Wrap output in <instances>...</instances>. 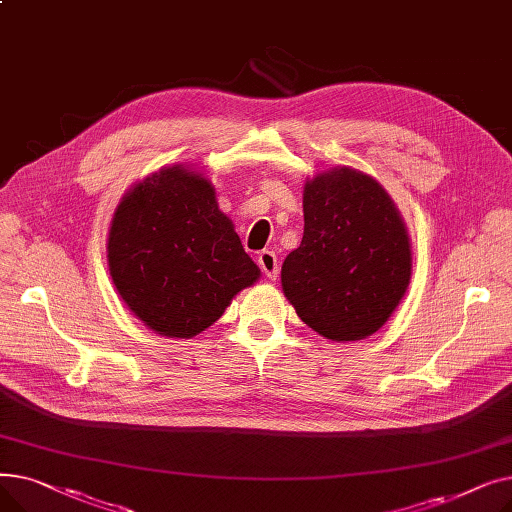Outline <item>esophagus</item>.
<instances>
[{
    "instance_id": "esophagus-1",
    "label": "esophagus",
    "mask_w": 512,
    "mask_h": 512,
    "mask_svg": "<svg viewBox=\"0 0 512 512\" xmlns=\"http://www.w3.org/2000/svg\"><path fill=\"white\" fill-rule=\"evenodd\" d=\"M257 263L261 267V272L265 274V278L276 280L280 274V267H278V257L274 251H261L257 255Z\"/></svg>"
}]
</instances>
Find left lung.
Wrapping results in <instances>:
<instances>
[{"label": "left lung", "instance_id": "obj_1", "mask_svg": "<svg viewBox=\"0 0 512 512\" xmlns=\"http://www.w3.org/2000/svg\"><path fill=\"white\" fill-rule=\"evenodd\" d=\"M301 247L282 263L284 297L332 342L378 332L413 274L405 220L373 176L336 166L307 178Z\"/></svg>", "mask_w": 512, "mask_h": 512}]
</instances>
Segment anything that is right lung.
Masks as SVG:
<instances>
[{
	"instance_id": "1",
	"label": "right lung",
	"mask_w": 512,
	"mask_h": 512,
	"mask_svg": "<svg viewBox=\"0 0 512 512\" xmlns=\"http://www.w3.org/2000/svg\"><path fill=\"white\" fill-rule=\"evenodd\" d=\"M107 265L132 315L166 338L201 334L261 276L211 180L182 164L128 188L107 234Z\"/></svg>"
}]
</instances>
